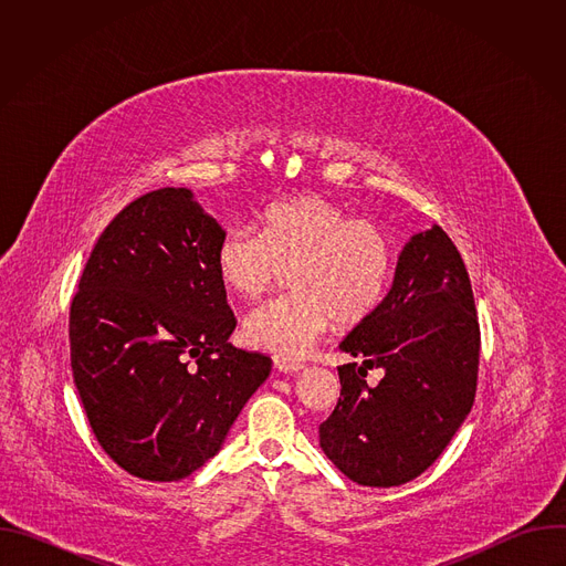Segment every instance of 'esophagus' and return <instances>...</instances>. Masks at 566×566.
<instances>
[{
  "mask_svg": "<svg viewBox=\"0 0 566 566\" xmlns=\"http://www.w3.org/2000/svg\"><path fill=\"white\" fill-rule=\"evenodd\" d=\"M275 367H277L280 371H284V374H297L304 365L293 363V360H284V358H275Z\"/></svg>",
  "mask_w": 566,
  "mask_h": 566,
  "instance_id": "34e87169",
  "label": "esophagus"
}]
</instances>
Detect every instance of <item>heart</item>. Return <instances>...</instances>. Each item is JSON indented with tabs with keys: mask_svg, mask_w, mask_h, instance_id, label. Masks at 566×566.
<instances>
[{
	"mask_svg": "<svg viewBox=\"0 0 566 566\" xmlns=\"http://www.w3.org/2000/svg\"><path fill=\"white\" fill-rule=\"evenodd\" d=\"M214 271L241 300H258L291 273L295 293L251 311L244 338L280 358H302L336 322L356 327L382 304L396 249L380 223L356 219L325 197L300 195L264 208L258 232L230 228L217 244Z\"/></svg>",
	"mask_w": 566,
	"mask_h": 566,
	"instance_id": "heart-1",
	"label": "heart"
}]
</instances>
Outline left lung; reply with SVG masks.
<instances>
[{
  "instance_id": "8db88e82",
  "label": "left lung",
  "mask_w": 566,
  "mask_h": 566,
  "mask_svg": "<svg viewBox=\"0 0 566 566\" xmlns=\"http://www.w3.org/2000/svg\"><path fill=\"white\" fill-rule=\"evenodd\" d=\"M479 322L465 264L443 228L398 255L382 304L340 343L363 365L338 367L340 398L319 448L360 486H400L426 472L465 421L476 391ZM386 376L366 385V369Z\"/></svg>"
}]
</instances>
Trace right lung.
<instances>
[{"instance_id":"1","label":"right lung","mask_w":566,"mask_h":566,"mask_svg":"<svg viewBox=\"0 0 566 566\" xmlns=\"http://www.w3.org/2000/svg\"><path fill=\"white\" fill-rule=\"evenodd\" d=\"M223 234L190 190L147 192L103 230L73 295V382L98 443L134 476L192 474L271 374L269 356L228 343Z\"/></svg>"}]
</instances>
